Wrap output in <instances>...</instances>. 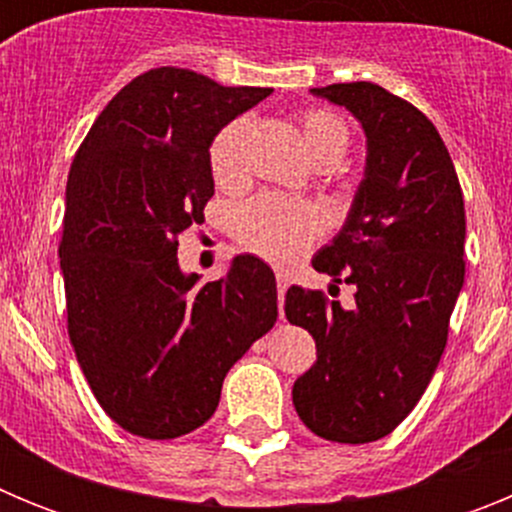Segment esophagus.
<instances>
[{
	"label": "esophagus",
	"instance_id": "34e87169",
	"mask_svg": "<svg viewBox=\"0 0 512 512\" xmlns=\"http://www.w3.org/2000/svg\"><path fill=\"white\" fill-rule=\"evenodd\" d=\"M287 287H289V274H284V271H277V292H279V307L284 305V295H287Z\"/></svg>",
	"mask_w": 512,
	"mask_h": 512
}]
</instances>
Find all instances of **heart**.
Wrapping results in <instances>:
<instances>
[{"mask_svg":"<svg viewBox=\"0 0 512 512\" xmlns=\"http://www.w3.org/2000/svg\"><path fill=\"white\" fill-rule=\"evenodd\" d=\"M246 135V120L228 122L212 138L210 171L217 184H233L241 176V148ZM302 143L315 164L341 161L348 148L346 122L328 110H310L302 115ZM323 230L318 210L302 202H287L279 197H256L235 215V235L248 251L264 259L287 264L297 259Z\"/></svg>","mask_w":512,"mask_h":512,"instance_id":"heart-1","label":"heart"}]
</instances>
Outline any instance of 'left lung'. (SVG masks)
<instances>
[{"mask_svg":"<svg viewBox=\"0 0 512 512\" xmlns=\"http://www.w3.org/2000/svg\"><path fill=\"white\" fill-rule=\"evenodd\" d=\"M310 92L359 120L366 164L346 223L312 256L333 284H354V305L287 289V320L318 348L292 402L315 436L369 443L408 418L441 361L464 287V197L441 135L413 104L372 81Z\"/></svg>","mask_w":512,"mask_h":512,"instance_id":"1","label":"left lung"}]
</instances>
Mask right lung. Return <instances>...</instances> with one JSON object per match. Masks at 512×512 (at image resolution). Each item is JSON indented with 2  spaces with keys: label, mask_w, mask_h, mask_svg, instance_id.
Here are the masks:
<instances>
[{
  "label": "right lung",
  "mask_w": 512,
  "mask_h": 512,
  "mask_svg": "<svg viewBox=\"0 0 512 512\" xmlns=\"http://www.w3.org/2000/svg\"><path fill=\"white\" fill-rule=\"evenodd\" d=\"M269 94L161 66L112 97L74 156L58 248L69 338L102 410L133 436L200 428L230 366L277 323L261 259L241 253L207 284L176 259L215 194L212 138Z\"/></svg>",
  "instance_id": "obj_1"
}]
</instances>
